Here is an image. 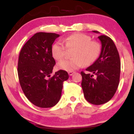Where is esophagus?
Segmentation results:
<instances>
[{"instance_id": "obj_1", "label": "esophagus", "mask_w": 134, "mask_h": 134, "mask_svg": "<svg viewBox=\"0 0 134 134\" xmlns=\"http://www.w3.org/2000/svg\"><path fill=\"white\" fill-rule=\"evenodd\" d=\"M68 74H69V76H71L74 74V71H69V72H68Z\"/></svg>"}]
</instances>
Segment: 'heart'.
Wrapping results in <instances>:
<instances>
[{
	"instance_id": "heart-1",
	"label": "heart",
	"mask_w": 134,
	"mask_h": 134,
	"mask_svg": "<svg viewBox=\"0 0 134 134\" xmlns=\"http://www.w3.org/2000/svg\"><path fill=\"white\" fill-rule=\"evenodd\" d=\"M62 42L65 46L59 41L52 44L51 52L55 60L57 61L62 60L65 55L66 48L74 50L71 55L73 58L63 60L58 63V68L61 70L72 71L81 68L84 64L92 65L100 56V44L97 41H91L90 36L85 34H72L63 38Z\"/></svg>"
}]
</instances>
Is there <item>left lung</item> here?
Segmentation results:
<instances>
[{"instance_id": "8db88e82", "label": "left lung", "mask_w": 134, "mask_h": 134, "mask_svg": "<svg viewBox=\"0 0 134 134\" xmlns=\"http://www.w3.org/2000/svg\"><path fill=\"white\" fill-rule=\"evenodd\" d=\"M98 38L101 43L100 56L86 69L91 74L81 72L84 97L89 103L96 105L105 103L114 96L119 84L121 67L119 53L113 41L105 35Z\"/></svg>"}]
</instances>
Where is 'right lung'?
Wrapping results in <instances>:
<instances>
[{
    "mask_svg": "<svg viewBox=\"0 0 134 134\" xmlns=\"http://www.w3.org/2000/svg\"><path fill=\"white\" fill-rule=\"evenodd\" d=\"M60 35L40 32L24 44L20 52L18 73L20 85L28 100L40 108H51L59 101L68 73L60 70L51 77L55 61L52 44Z\"/></svg>",
    "mask_w": 134,
    "mask_h": 134,
    "instance_id": "right-lung-1",
    "label": "right lung"
}]
</instances>
